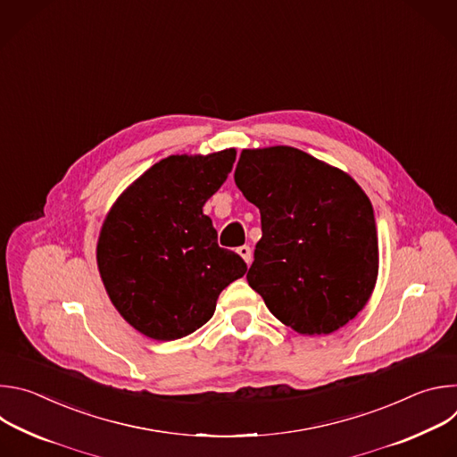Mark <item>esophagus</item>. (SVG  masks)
<instances>
[{
  "instance_id": "34e87169",
  "label": "esophagus",
  "mask_w": 457,
  "mask_h": 457,
  "mask_svg": "<svg viewBox=\"0 0 457 457\" xmlns=\"http://www.w3.org/2000/svg\"><path fill=\"white\" fill-rule=\"evenodd\" d=\"M237 253L245 260V264L249 266L251 264V258H253V253H251V247L249 245H240L238 249H237Z\"/></svg>"
}]
</instances>
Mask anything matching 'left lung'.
I'll return each mask as SVG.
<instances>
[{
    "instance_id": "left-lung-1",
    "label": "left lung",
    "mask_w": 457,
    "mask_h": 457,
    "mask_svg": "<svg viewBox=\"0 0 457 457\" xmlns=\"http://www.w3.org/2000/svg\"><path fill=\"white\" fill-rule=\"evenodd\" d=\"M235 184L262 224L249 286L300 335L344 328L378 277L376 220L363 189L291 146L242 150Z\"/></svg>"
}]
</instances>
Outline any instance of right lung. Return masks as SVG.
<instances>
[{
	"label": "right lung",
	"mask_w": 457,
	"mask_h": 457,
	"mask_svg": "<svg viewBox=\"0 0 457 457\" xmlns=\"http://www.w3.org/2000/svg\"><path fill=\"white\" fill-rule=\"evenodd\" d=\"M235 150L171 155L154 164L110 210L97 266L120 316L148 338L191 335L213 316L217 298L247 266L217 242L203 206L222 186Z\"/></svg>",
	"instance_id": "right-lung-1"
}]
</instances>
